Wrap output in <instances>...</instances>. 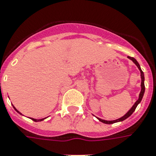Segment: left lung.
<instances>
[{
	"instance_id": "1",
	"label": "left lung",
	"mask_w": 156,
	"mask_h": 156,
	"mask_svg": "<svg viewBox=\"0 0 156 156\" xmlns=\"http://www.w3.org/2000/svg\"><path fill=\"white\" fill-rule=\"evenodd\" d=\"M128 58L130 60H132L133 62L135 63V65L138 67V68L139 69V71H140V73H141V91H140V94H139V100L136 101L134 103V105H133V107H132L128 112L124 115L122 117H121V118H119V119L117 120H114V121H105V120H103V119H101V118H98V119L101 121V122H103V123H105V124H112V123H115V122H122V121H124L125 119H127V117H129V116H131L132 114L133 113V112L135 111V109H136V107H137V105L141 102V101H142V98L143 96H144V90H145V87H144V73H143V71L141 70V68H140V66H139V62L136 61V59H134L133 57H131V56H128Z\"/></svg>"
}]
</instances>
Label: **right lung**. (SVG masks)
I'll return each mask as SVG.
<instances>
[{
    "label": "right lung",
    "mask_w": 156,
    "mask_h": 156,
    "mask_svg": "<svg viewBox=\"0 0 156 156\" xmlns=\"http://www.w3.org/2000/svg\"><path fill=\"white\" fill-rule=\"evenodd\" d=\"M13 107H14V106H13ZM14 109H15V110H16V111H17V112H18V113H19V114H21V113H20V112H18V111H17V109L15 108V107H14ZM31 119H32L33 121H34V122H41V121H43V120H44V118H43V119H38V120H37V119H34V118H31Z\"/></svg>",
    "instance_id": "1"
}]
</instances>
